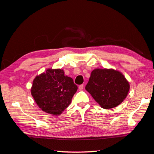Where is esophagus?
Masks as SVG:
<instances>
[{"label":"esophagus","instance_id":"esophagus-1","mask_svg":"<svg viewBox=\"0 0 154 154\" xmlns=\"http://www.w3.org/2000/svg\"><path fill=\"white\" fill-rule=\"evenodd\" d=\"M83 87H84V85H80L79 86V91H82V89H83Z\"/></svg>","mask_w":154,"mask_h":154}]
</instances>
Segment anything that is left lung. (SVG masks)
<instances>
[{
	"label": "left lung",
	"mask_w": 154,
	"mask_h": 154,
	"mask_svg": "<svg viewBox=\"0 0 154 154\" xmlns=\"http://www.w3.org/2000/svg\"><path fill=\"white\" fill-rule=\"evenodd\" d=\"M130 89L121 72L113 69H96L91 72L85 89L104 109L116 107L124 101Z\"/></svg>",
	"instance_id": "left-lung-1"
}]
</instances>
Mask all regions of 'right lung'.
<instances>
[{"instance_id":"add662e5","label":"right lung","mask_w":154,"mask_h":154,"mask_svg":"<svg viewBox=\"0 0 154 154\" xmlns=\"http://www.w3.org/2000/svg\"><path fill=\"white\" fill-rule=\"evenodd\" d=\"M77 90L73 80L63 69H48L33 79L31 94L42 110L57 116L71 104Z\"/></svg>"}]
</instances>
